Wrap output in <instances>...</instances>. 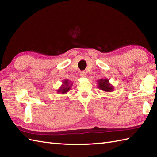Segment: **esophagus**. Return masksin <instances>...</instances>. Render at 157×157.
Listing matches in <instances>:
<instances>
[{"mask_svg":"<svg viewBox=\"0 0 157 157\" xmlns=\"http://www.w3.org/2000/svg\"><path fill=\"white\" fill-rule=\"evenodd\" d=\"M86 75H87V73H86L85 71H81L80 72V76L82 77V78H86Z\"/></svg>","mask_w":157,"mask_h":157,"instance_id":"34e87169","label":"esophagus"}]
</instances>
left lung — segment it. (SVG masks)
Wrapping results in <instances>:
<instances>
[{"instance_id": "left-lung-1", "label": "left lung", "mask_w": 157, "mask_h": 157, "mask_svg": "<svg viewBox=\"0 0 157 157\" xmlns=\"http://www.w3.org/2000/svg\"><path fill=\"white\" fill-rule=\"evenodd\" d=\"M98 83V88L101 90L110 92L114 90V87L109 83V80L108 79H100L97 81Z\"/></svg>"}]
</instances>
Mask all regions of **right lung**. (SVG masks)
Instances as JSON below:
<instances>
[{
	"label": "right lung",
	"instance_id": "obj_1",
	"mask_svg": "<svg viewBox=\"0 0 157 157\" xmlns=\"http://www.w3.org/2000/svg\"><path fill=\"white\" fill-rule=\"evenodd\" d=\"M62 83L63 84L61 86V87L56 90V92L59 93V94H66L67 92H68L71 90L73 83L67 79H64Z\"/></svg>",
	"mask_w": 157,
	"mask_h": 157
}]
</instances>
